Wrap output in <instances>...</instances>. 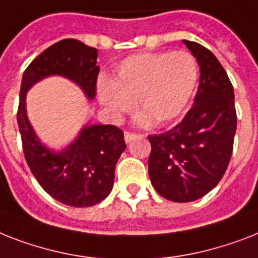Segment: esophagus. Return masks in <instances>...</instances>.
<instances>
[{"label": "esophagus", "instance_id": "esophagus-1", "mask_svg": "<svg viewBox=\"0 0 258 258\" xmlns=\"http://www.w3.org/2000/svg\"><path fill=\"white\" fill-rule=\"evenodd\" d=\"M139 134H134V133H128V131H125L124 133V142L125 143H131L134 139L136 138H139Z\"/></svg>", "mask_w": 258, "mask_h": 258}]
</instances>
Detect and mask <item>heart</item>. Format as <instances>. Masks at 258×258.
Masks as SVG:
<instances>
[{"instance_id":"heart-1","label":"heart","mask_w":258,"mask_h":258,"mask_svg":"<svg viewBox=\"0 0 258 258\" xmlns=\"http://www.w3.org/2000/svg\"><path fill=\"white\" fill-rule=\"evenodd\" d=\"M198 82V62L188 51L136 54L119 63L111 81H100L98 98L112 118L131 112L138 100V124L167 125L183 116Z\"/></svg>"}]
</instances>
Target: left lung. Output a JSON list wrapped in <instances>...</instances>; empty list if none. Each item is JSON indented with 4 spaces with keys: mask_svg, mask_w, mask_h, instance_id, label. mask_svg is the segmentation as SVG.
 I'll list each match as a JSON object with an SVG mask.
<instances>
[{
    "mask_svg": "<svg viewBox=\"0 0 258 258\" xmlns=\"http://www.w3.org/2000/svg\"><path fill=\"white\" fill-rule=\"evenodd\" d=\"M183 43L200 66L194 106L172 130L148 136L152 187L176 203L195 202L216 187L231 160L237 125L233 86L219 59L198 42Z\"/></svg>",
    "mask_w": 258,
    "mask_h": 258,
    "instance_id": "obj_1",
    "label": "left lung"
}]
</instances>
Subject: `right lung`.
<instances>
[{
	"instance_id": "obj_1",
	"label": "right lung",
	"mask_w": 258,
	"mask_h": 258,
	"mask_svg": "<svg viewBox=\"0 0 258 258\" xmlns=\"http://www.w3.org/2000/svg\"><path fill=\"white\" fill-rule=\"evenodd\" d=\"M98 50L78 39H62L42 51L22 77L17 122L25 159L41 187L56 202L91 207L107 198L114 187L115 165L125 150L122 130L111 124L86 123L66 147L46 146L35 134L26 110L27 91L49 77H63L94 100L99 66Z\"/></svg>"
}]
</instances>
